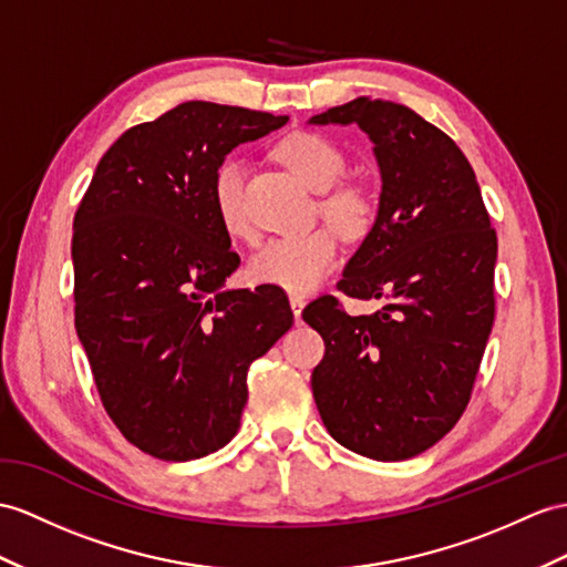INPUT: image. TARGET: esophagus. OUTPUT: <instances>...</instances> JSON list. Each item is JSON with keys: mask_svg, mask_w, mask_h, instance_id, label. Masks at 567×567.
Here are the masks:
<instances>
[{"mask_svg": "<svg viewBox=\"0 0 567 567\" xmlns=\"http://www.w3.org/2000/svg\"><path fill=\"white\" fill-rule=\"evenodd\" d=\"M288 302H291V310L296 315V322L300 324V315H302V308H306V298H302V296H291V298H288Z\"/></svg>", "mask_w": 567, "mask_h": 567, "instance_id": "1", "label": "esophagus"}]
</instances>
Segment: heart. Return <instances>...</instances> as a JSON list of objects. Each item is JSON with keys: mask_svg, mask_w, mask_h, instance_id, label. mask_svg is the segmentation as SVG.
Here are the masks:
<instances>
[{"mask_svg": "<svg viewBox=\"0 0 567 567\" xmlns=\"http://www.w3.org/2000/svg\"><path fill=\"white\" fill-rule=\"evenodd\" d=\"M276 156L310 189L324 192L320 209L339 233L358 238L375 218V202L361 185H338L347 158L329 140L312 132H293L276 146ZM245 161H226L214 175L212 199L220 226L233 238L250 233L245 212ZM339 238L331 228H315L298 236H274L261 240L247 261L250 279L284 288L288 293H310L320 286L339 261Z\"/></svg>", "mask_w": 567, "mask_h": 567, "instance_id": "obj_1", "label": "heart"}]
</instances>
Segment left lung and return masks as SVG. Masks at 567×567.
<instances>
[{
  "instance_id": "left-lung-1",
  "label": "left lung",
  "mask_w": 567,
  "mask_h": 567,
  "mask_svg": "<svg viewBox=\"0 0 567 567\" xmlns=\"http://www.w3.org/2000/svg\"><path fill=\"white\" fill-rule=\"evenodd\" d=\"M310 124H358L380 168L375 224L337 284L382 298L351 317L322 296L302 320L324 339L312 396L329 435L378 462L416 457L460 421L491 337L498 238L474 168L411 107L361 95Z\"/></svg>"
}]
</instances>
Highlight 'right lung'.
I'll return each mask as SVG.
<instances>
[{
	"label": "right lung",
	"mask_w": 567,
	"mask_h": 567,
	"mask_svg": "<svg viewBox=\"0 0 567 567\" xmlns=\"http://www.w3.org/2000/svg\"><path fill=\"white\" fill-rule=\"evenodd\" d=\"M286 115L187 101L105 151L74 216V322L107 416L165 462L228 445L247 370L293 324L276 286L224 288L240 257L214 209L233 148Z\"/></svg>",
	"instance_id": "obj_1"
}]
</instances>
